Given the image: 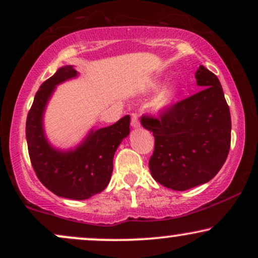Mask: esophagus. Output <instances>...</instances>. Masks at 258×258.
<instances>
[{
	"mask_svg": "<svg viewBox=\"0 0 258 258\" xmlns=\"http://www.w3.org/2000/svg\"><path fill=\"white\" fill-rule=\"evenodd\" d=\"M131 126L133 127V128H138V127L141 126V122H139V117H138L137 112H135V114H132V117H131Z\"/></svg>",
	"mask_w": 258,
	"mask_h": 258,
	"instance_id": "1",
	"label": "esophagus"
}]
</instances>
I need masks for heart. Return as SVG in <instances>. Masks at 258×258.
<instances>
[{
    "instance_id": "1",
    "label": "heart",
    "mask_w": 258,
    "mask_h": 258,
    "mask_svg": "<svg viewBox=\"0 0 258 258\" xmlns=\"http://www.w3.org/2000/svg\"><path fill=\"white\" fill-rule=\"evenodd\" d=\"M174 96H176V87L174 86H167L159 93L156 99L154 100V109L156 111H162L172 104Z\"/></svg>"
}]
</instances>
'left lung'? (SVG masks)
<instances>
[{
  "label": "left lung",
  "instance_id": "obj_1",
  "mask_svg": "<svg viewBox=\"0 0 258 258\" xmlns=\"http://www.w3.org/2000/svg\"><path fill=\"white\" fill-rule=\"evenodd\" d=\"M203 90L160 112L143 115L142 125L153 132L149 160L153 178L166 188L186 190L211 180L230 148V111L220 80L200 65L195 73Z\"/></svg>",
  "mask_w": 258,
  "mask_h": 258
}]
</instances>
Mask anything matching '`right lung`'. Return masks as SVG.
I'll return each mask as SVG.
<instances>
[{
  "instance_id": "obj_1",
  "label": "right lung",
  "mask_w": 258,
  "mask_h": 258,
  "mask_svg": "<svg viewBox=\"0 0 258 258\" xmlns=\"http://www.w3.org/2000/svg\"><path fill=\"white\" fill-rule=\"evenodd\" d=\"M76 76L73 65H67L40 86L28 114L25 133L31 165L40 182L58 197L85 200L104 190L110 182L114 154L130 133V115L111 126L92 130L75 149L53 148L43 131L44 109L55 86Z\"/></svg>"
}]
</instances>
